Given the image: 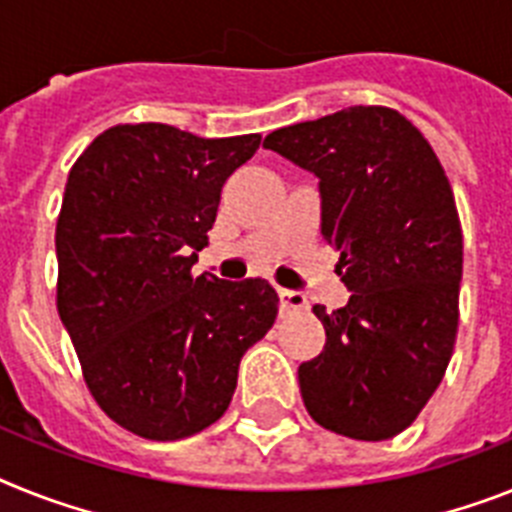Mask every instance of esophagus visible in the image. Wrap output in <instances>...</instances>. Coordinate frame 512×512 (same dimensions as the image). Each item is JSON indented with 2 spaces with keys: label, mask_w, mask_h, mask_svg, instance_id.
<instances>
[{
  "label": "esophagus",
  "mask_w": 512,
  "mask_h": 512,
  "mask_svg": "<svg viewBox=\"0 0 512 512\" xmlns=\"http://www.w3.org/2000/svg\"><path fill=\"white\" fill-rule=\"evenodd\" d=\"M278 299H281V315H291V312H299V309L307 307V296L302 291L278 289Z\"/></svg>",
  "instance_id": "1"
}]
</instances>
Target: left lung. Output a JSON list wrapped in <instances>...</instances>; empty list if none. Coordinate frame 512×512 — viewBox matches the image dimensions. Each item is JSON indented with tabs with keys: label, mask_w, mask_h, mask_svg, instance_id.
<instances>
[{
	"label": "left lung",
	"mask_w": 512,
	"mask_h": 512,
	"mask_svg": "<svg viewBox=\"0 0 512 512\" xmlns=\"http://www.w3.org/2000/svg\"><path fill=\"white\" fill-rule=\"evenodd\" d=\"M320 179L322 239L341 252L346 307L312 312L325 349L299 367L320 427L390 440L445 377L458 333L461 218L427 137L388 106H351L265 137Z\"/></svg>",
	"instance_id": "left-lung-1"
}]
</instances>
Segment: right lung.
Returning a JSON list of instances; mask_svg holds the SVG:
<instances>
[{"mask_svg": "<svg viewBox=\"0 0 512 512\" xmlns=\"http://www.w3.org/2000/svg\"><path fill=\"white\" fill-rule=\"evenodd\" d=\"M260 140L117 124L70 169L57 309L90 395L132 435L169 442L218 422L244 351L276 322L278 294L263 278L192 276L221 187Z\"/></svg>", "mask_w": 512, "mask_h": 512, "instance_id": "right-lung-1", "label": "right lung"}]
</instances>
